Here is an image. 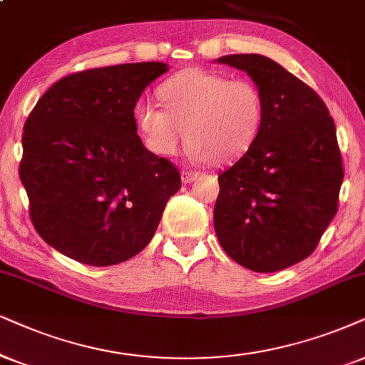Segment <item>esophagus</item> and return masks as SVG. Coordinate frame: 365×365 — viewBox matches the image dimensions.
<instances>
[{
	"mask_svg": "<svg viewBox=\"0 0 365 365\" xmlns=\"http://www.w3.org/2000/svg\"><path fill=\"white\" fill-rule=\"evenodd\" d=\"M198 178L197 172H192V170H183L182 172V182L183 183H192L193 180Z\"/></svg>",
	"mask_w": 365,
	"mask_h": 365,
	"instance_id": "esophagus-1",
	"label": "esophagus"
}]
</instances>
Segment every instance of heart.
I'll list each match as a JSON object with an SVG mask.
<instances>
[{"label": "heart", "mask_w": 365, "mask_h": 365, "mask_svg": "<svg viewBox=\"0 0 365 365\" xmlns=\"http://www.w3.org/2000/svg\"><path fill=\"white\" fill-rule=\"evenodd\" d=\"M158 96L165 109L151 103L135 108L145 145L158 156L177 155L187 136L195 158L227 163L251 148L264 119V99L255 82L198 67L175 73Z\"/></svg>", "instance_id": "b5f03b06"}]
</instances>
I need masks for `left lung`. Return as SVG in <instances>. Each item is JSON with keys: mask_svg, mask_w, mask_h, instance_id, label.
Returning a JSON list of instances; mask_svg holds the SVG:
<instances>
[{"mask_svg": "<svg viewBox=\"0 0 365 365\" xmlns=\"http://www.w3.org/2000/svg\"><path fill=\"white\" fill-rule=\"evenodd\" d=\"M259 87L264 119L246 153L219 175L214 229L229 257L274 273L315 251L344 180L334 119L305 82L257 53L217 58Z\"/></svg>", "mask_w": 365, "mask_h": 365, "instance_id": "8db88e82", "label": "left lung"}]
</instances>
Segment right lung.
I'll return each mask as SVG.
<instances>
[{"instance_id": "right-lung-1", "label": "right lung", "mask_w": 365, "mask_h": 365, "mask_svg": "<svg viewBox=\"0 0 365 365\" xmlns=\"http://www.w3.org/2000/svg\"><path fill=\"white\" fill-rule=\"evenodd\" d=\"M163 62L71 73L50 87L23 128L20 180L45 242L71 259L110 266L143 251L178 170L145 148L135 106Z\"/></svg>"}]
</instances>
